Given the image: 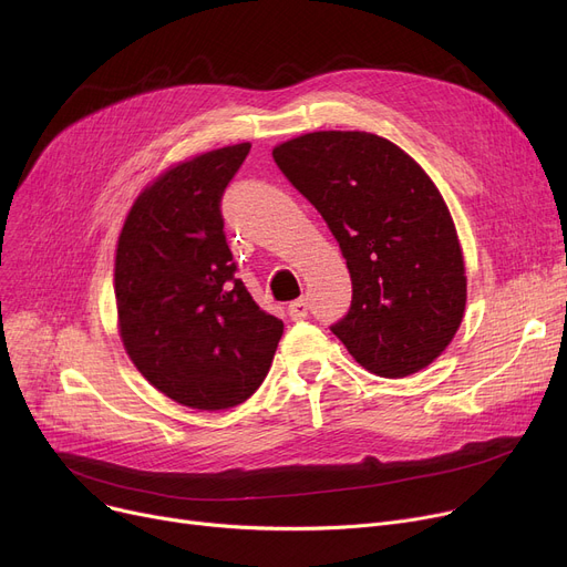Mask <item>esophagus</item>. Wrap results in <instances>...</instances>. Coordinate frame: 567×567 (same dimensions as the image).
<instances>
[{
	"instance_id": "1",
	"label": "esophagus",
	"mask_w": 567,
	"mask_h": 567,
	"mask_svg": "<svg viewBox=\"0 0 567 567\" xmlns=\"http://www.w3.org/2000/svg\"><path fill=\"white\" fill-rule=\"evenodd\" d=\"M308 310H310L308 299H296V301H291L289 308H287V312H289V317H291L293 321L306 319V317H308Z\"/></svg>"
}]
</instances>
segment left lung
<instances>
[{"mask_svg":"<svg viewBox=\"0 0 567 567\" xmlns=\"http://www.w3.org/2000/svg\"><path fill=\"white\" fill-rule=\"evenodd\" d=\"M274 161L347 259L351 306L331 331L379 377L430 365L466 306L460 238L432 178L398 144L361 131L293 137Z\"/></svg>","mask_w":567,"mask_h":567,"instance_id":"obj_1","label":"left lung"}]
</instances>
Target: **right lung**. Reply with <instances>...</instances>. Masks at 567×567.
I'll return each instance as SVG.
<instances>
[{"label": "right lung", "instance_id": "right-lung-1", "mask_svg": "<svg viewBox=\"0 0 567 567\" xmlns=\"http://www.w3.org/2000/svg\"><path fill=\"white\" fill-rule=\"evenodd\" d=\"M250 144L223 146L161 174L118 234V333L142 377L169 400L218 411L246 402L271 368L282 321L236 278L223 193Z\"/></svg>", "mask_w": 567, "mask_h": 567}]
</instances>
